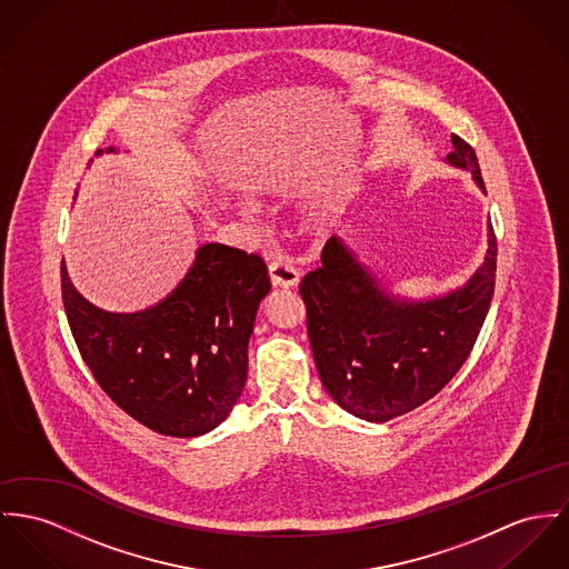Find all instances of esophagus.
Returning <instances> with one entry per match:
<instances>
[{
    "instance_id": "34e87169",
    "label": "esophagus",
    "mask_w": 569,
    "mask_h": 569,
    "mask_svg": "<svg viewBox=\"0 0 569 569\" xmlns=\"http://www.w3.org/2000/svg\"><path fill=\"white\" fill-rule=\"evenodd\" d=\"M270 281L274 288H297L301 281V272L288 258H279L268 266Z\"/></svg>"
}]
</instances>
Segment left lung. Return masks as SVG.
Masks as SVG:
<instances>
[{
    "label": "left lung",
    "instance_id": "left-lung-1",
    "mask_svg": "<svg viewBox=\"0 0 569 569\" xmlns=\"http://www.w3.org/2000/svg\"><path fill=\"white\" fill-rule=\"evenodd\" d=\"M448 162L472 171L485 190L472 144L452 133ZM472 279L429 301L390 297L375 274L333 236L322 266L307 272L301 297L320 381L352 416L388 422L425 405L459 372L481 333L496 283V233Z\"/></svg>",
    "mask_w": 569,
    "mask_h": 569
}]
</instances>
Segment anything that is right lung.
<instances>
[{
  "instance_id": "right-lung-1",
  "label": "right lung",
  "mask_w": 569,
  "mask_h": 569,
  "mask_svg": "<svg viewBox=\"0 0 569 569\" xmlns=\"http://www.w3.org/2000/svg\"><path fill=\"white\" fill-rule=\"evenodd\" d=\"M60 281L82 359L133 420L160 436L197 438L229 416L247 381L256 313L270 290L260 256L203 244L164 301L133 313L88 303L64 262Z\"/></svg>"
}]
</instances>
